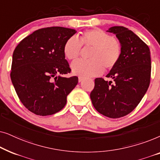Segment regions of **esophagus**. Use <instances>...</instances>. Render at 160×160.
Returning a JSON list of instances; mask_svg holds the SVG:
<instances>
[{
	"mask_svg": "<svg viewBox=\"0 0 160 160\" xmlns=\"http://www.w3.org/2000/svg\"><path fill=\"white\" fill-rule=\"evenodd\" d=\"M84 78H83V77H81V76H79V77H78V82H82L83 80H84Z\"/></svg>",
	"mask_w": 160,
	"mask_h": 160,
	"instance_id": "1",
	"label": "esophagus"
}]
</instances>
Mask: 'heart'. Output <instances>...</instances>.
<instances>
[{
    "instance_id": "obj_1",
    "label": "heart",
    "mask_w": 160,
    "mask_h": 160,
    "mask_svg": "<svg viewBox=\"0 0 160 160\" xmlns=\"http://www.w3.org/2000/svg\"><path fill=\"white\" fill-rule=\"evenodd\" d=\"M82 46L92 47L88 60H78L71 65L73 73L81 77L96 76L102 73L104 68L111 70L119 62L122 55L120 41L100 29L82 32L80 39L71 36L65 41L63 52L69 60H76L82 52Z\"/></svg>"
}]
</instances>
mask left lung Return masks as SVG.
<instances>
[{
    "instance_id": "left-lung-1",
    "label": "left lung",
    "mask_w": 160,
    "mask_h": 160,
    "mask_svg": "<svg viewBox=\"0 0 160 160\" xmlns=\"http://www.w3.org/2000/svg\"><path fill=\"white\" fill-rule=\"evenodd\" d=\"M107 32L114 33L119 39L122 55L117 65L106 76L113 82L95 78L90 98L100 113L117 119L132 112L149 87L150 50L147 44L127 28L114 26Z\"/></svg>"
}]
</instances>
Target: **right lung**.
<instances>
[{"instance_id": "add662e5", "label": "right lung", "mask_w": 160, "mask_h": 160, "mask_svg": "<svg viewBox=\"0 0 160 160\" xmlns=\"http://www.w3.org/2000/svg\"><path fill=\"white\" fill-rule=\"evenodd\" d=\"M74 29L50 27L38 29L22 39L12 57L11 79L26 108L36 115H52L64 108L67 96L78 84L63 52Z\"/></svg>"}]
</instances>
